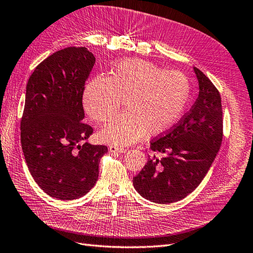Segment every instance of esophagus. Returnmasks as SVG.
I'll return each mask as SVG.
<instances>
[{"label": "esophagus", "instance_id": "obj_1", "mask_svg": "<svg viewBox=\"0 0 253 253\" xmlns=\"http://www.w3.org/2000/svg\"><path fill=\"white\" fill-rule=\"evenodd\" d=\"M110 152H112V153H124V152H126V148L123 147V146L112 144V145H110Z\"/></svg>", "mask_w": 253, "mask_h": 253}]
</instances>
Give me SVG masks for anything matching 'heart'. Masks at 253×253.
Wrapping results in <instances>:
<instances>
[{
  "instance_id": "b5f03b06",
  "label": "heart",
  "mask_w": 253,
  "mask_h": 253,
  "mask_svg": "<svg viewBox=\"0 0 253 253\" xmlns=\"http://www.w3.org/2000/svg\"><path fill=\"white\" fill-rule=\"evenodd\" d=\"M190 82L176 70L164 71L139 59L116 63L109 78L96 77L83 94V105L92 120L106 123L118 113L122 100L124 113L100 132L116 144H130L147 132L158 135L175 124L190 98Z\"/></svg>"
}]
</instances>
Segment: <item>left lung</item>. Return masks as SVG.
<instances>
[{
    "mask_svg": "<svg viewBox=\"0 0 253 253\" xmlns=\"http://www.w3.org/2000/svg\"><path fill=\"white\" fill-rule=\"evenodd\" d=\"M199 96L167 132L151 141L153 156L134 176V189L152 202L169 204L191 193L209 172L222 142L221 97L202 71L193 67ZM156 153H163L158 159Z\"/></svg>",
    "mask_w": 253,
    "mask_h": 253,
    "instance_id": "1",
    "label": "left lung"
}]
</instances>
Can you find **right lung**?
<instances>
[{
    "label": "right lung",
    "mask_w": 253,
    "mask_h": 253,
    "mask_svg": "<svg viewBox=\"0 0 253 253\" xmlns=\"http://www.w3.org/2000/svg\"><path fill=\"white\" fill-rule=\"evenodd\" d=\"M95 64L85 47L56 51L33 71L27 84L21 145L31 175L48 196L75 200L98 179L106 145L85 142L93 128L82 122L84 84Z\"/></svg>",
    "instance_id": "obj_1"
}]
</instances>
